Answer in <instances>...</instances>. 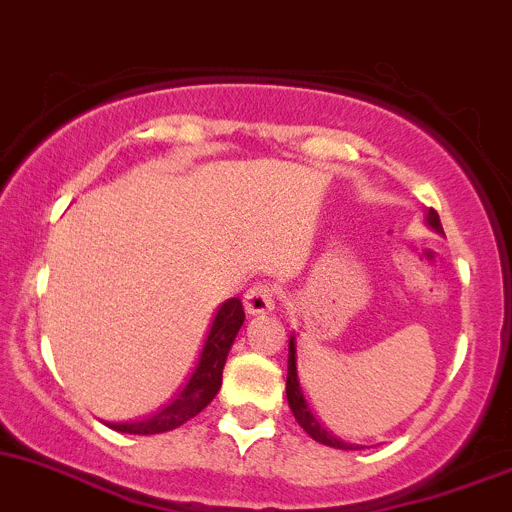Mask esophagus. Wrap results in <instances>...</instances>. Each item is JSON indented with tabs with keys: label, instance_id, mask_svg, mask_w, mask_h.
Returning <instances> with one entry per match:
<instances>
[{
	"label": "esophagus",
	"instance_id": "esophagus-1",
	"mask_svg": "<svg viewBox=\"0 0 512 512\" xmlns=\"http://www.w3.org/2000/svg\"><path fill=\"white\" fill-rule=\"evenodd\" d=\"M276 295H273V288L268 283H256L254 288H249L244 295V308L249 315H261L271 313L273 305H276Z\"/></svg>",
	"mask_w": 512,
	"mask_h": 512
}]
</instances>
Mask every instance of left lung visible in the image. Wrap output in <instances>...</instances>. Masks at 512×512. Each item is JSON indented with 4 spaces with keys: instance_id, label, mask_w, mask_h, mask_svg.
<instances>
[{
    "instance_id": "1",
    "label": "left lung",
    "mask_w": 512,
    "mask_h": 512,
    "mask_svg": "<svg viewBox=\"0 0 512 512\" xmlns=\"http://www.w3.org/2000/svg\"><path fill=\"white\" fill-rule=\"evenodd\" d=\"M426 221H429L431 229H436L439 234H444V226H441V219H439V214H436V209H429V214H426ZM286 397H288V404H291V412L295 416V421H298V424L303 426V431H308V434L313 436L315 441H320V444H325V446H333V449H342V451L360 449V446L345 444V441L335 439V436L330 434V431L325 429V426L320 424V421L313 416V409H310L308 402H305L303 389H300V382H298V367H295V342H293V337L288 340Z\"/></svg>"
}]
</instances>
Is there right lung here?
I'll return each mask as SVG.
<instances>
[{
    "label": "right lung",
    "instance_id": "add662e5",
    "mask_svg": "<svg viewBox=\"0 0 512 512\" xmlns=\"http://www.w3.org/2000/svg\"><path fill=\"white\" fill-rule=\"evenodd\" d=\"M244 325V305L239 298H229L214 315V323L209 328L207 342L199 355L197 370L187 379L182 392L160 409L157 414L147 416L140 421H128V424H108L110 429L123 431V434H162L182 426L184 421L194 419L214 397L221 387V372H224L226 355L234 345L236 333Z\"/></svg>",
    "mask_w": 512,
    "mask_h": 512
}]
</instances>
